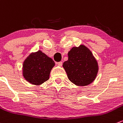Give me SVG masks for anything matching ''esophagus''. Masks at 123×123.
Masks as SVG:
<instances>
[{
  "label": "esophagus",
  "instance_id": "1",
  "mask_svg": "<svg viewBox=\"0 0 123 123\" xmlns=\"http://www.w3.org/2000/svg\"><path fill=\"white\" fill-rule=\"evenodd\" d=\"M58 65L59 67H61L62 65V62H59L58 63Z\"/></svg>",
  "mask_w": 123,
  "mask_h": 123
}]
</instances>
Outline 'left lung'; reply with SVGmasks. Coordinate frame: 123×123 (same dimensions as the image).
I'll use <instances>...</instances> for the list:
<instances>
[{"mask_svg": "<svg viewBox=\"0 0 123 123\" xmlns=\"http://www.w3.org/2000/svg\"><path fill=\"white\" fill-rule=\"evenodd\" d=\"M68 56L62 66L72 83L86 86L94 80L98 73V62L88 47L83 44L73 47L68 52Z\"/></svg>", "mask_w": 123, "mask_h": 123, "instance_id": "left-lung-1", "label": "left lung"}]
</instances>
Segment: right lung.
<instances>
[{"instance_id": "add662e5", "label": "right lung", "mask_w": 123, "mask_h": 123, "mask_svg": "<svg viewBox=\"0 0 123 123\" xmlns=\"http://www.w3.org/2000/svg\"><path fill=\"white\" fill-rule=\"evenodd\" d=\"M55 64L53 59L41 50L32 52L23 64V76L26 81L40 85L49 79L50 71Z\"/></svg>"}]
</instances>
